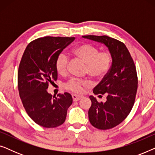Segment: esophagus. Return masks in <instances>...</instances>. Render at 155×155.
<instances>
[{
  "label": "esophagus",
  "mask_w": 155,
  "mask_h": 155,
  "mask_svg": "<svg viewBox=\"0 0 155 155\" xmlns=\"http://www.w3.org/2000/svg\"><path fill=\"white\" fill-rule=\"evenodd\" d=\"M72 97H73V100L74 101H79L80 99H81L82 96H80V95H77V94H73L72 95Z\"/></svg>",
  "instance_id": "1"
}]
</instances>
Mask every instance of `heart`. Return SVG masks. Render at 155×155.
I'll use <instances>...</instances> for the list:
<instances>
[{
  "label": "heart",
  "instance_id": "obj_1",
  "mask_svg": "<svg viewBox=\"0 0 155 155\" xmlns=\"http://www.w3.org/2000/svg\"><path fill=\"white\" fill-rule=\"evenodd\" d=\"M73 54L87 63L86 73L95 79H101L106 76L111 68L112 56L108 51H99V48L90 44H83L73 49ZM69 59L67 55L61 54L56 61V68L61 75H66ZM91 82L87 79L71 78L65 87L75 93L83 92L84 87H88Z\"/></svg>",
  "mask_w": 155,
  "mask_h": 155
}]
</instances>
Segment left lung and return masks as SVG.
Listing matches in <instances>:
<instances>
[{"mask_svg": "<svg viewBox=\"0 0 155 155\" xmlns=\"http://www.w3.org/2000/svg\"><path fill=\"white\" fill-rule=\"evenodd\" d=\"M84 38L104 44L112 56L108 73L93 90L99 97L105 94L107 101L99 102L93 96L88 115L90 124L99 130H108L125 120L134 105L137 90L135 63L123 42L108 36L86 35Z\"/></svg>", "mask_w": 155, "mask_h": 155, "instance_id": "left-lung-1", "label": "left lung"}]
</instances>
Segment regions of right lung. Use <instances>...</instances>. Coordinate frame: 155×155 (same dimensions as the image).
<instances>
[{
    "label": "right lung",
    "instance_id": "obj_1",
    "mask_svg": "<svg viewBox=\"0 0 155 155\" xmlns=\"http://www.w3.org/2000/svg\"><path fill=\"white\" fill-rule=\"evenodd\" d=\"M75 37H44L31 41L25 48L19 65L18 85L23 107L36 124L56 128L65 122L73 103L69 93L53 97L48 84L58 78L56 61Z\"/></svg>",
    "mask_w": 155,
    "mask_h": 155
}]
</instances>
